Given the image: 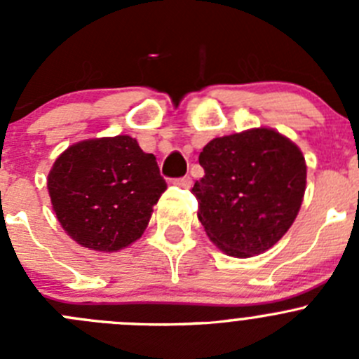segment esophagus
<instances>
[{
  "label": "esophagus",
  "instance_id": "esophagus-1",
  "mask_svg": "<svg viewBox=\"0 0 359 359\" xmlns=\"http://www.w3.org/2000/svg\"><path fill=\"white\" fill-rule=\"evenodd\" d=\"M175 186H179V187H182V189H189L191 186H193V179H191L189 175H186V177H180V179H175Z\"/></svg>",
  "mask_w": 359,
  "mask_h": 359
}]
</instances>
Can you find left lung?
I'll list each match as a JSON object with an SVG mask.
<instances>
[{
  "instance_id": "left-lung-1",
  "label": "left lung",
  "mask_w": 359,
  "mask_h": 359,
  "mask_svg": "<svg viewBox=\"0 0 359 359\" xmlns=\"http://www.w3.org/2000/svg\"><path fill=\"white\" fill-rule=\"evenodd\" d=\"M205 177L191 193L210 241L238 259L259 255L285 236L306 193L302 151L273 128L219 137L203 147Z\"/></svg>"
}]
</instances>
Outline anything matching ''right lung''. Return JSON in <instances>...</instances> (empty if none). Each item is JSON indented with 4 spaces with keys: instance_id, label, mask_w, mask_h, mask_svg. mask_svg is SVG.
Returning a JSON list of instances; mask_svg holds the SVG:
<instances>
[{
    "instance_id": "obj_1",
    "label": "right lung",
    "mask_w": 359,
    "mask_h": 359,
    "mask_svg": "<svg viewBox=\"0 0 359 359\" xmlns=\"http://www.w3.org/2000/svg\"><path fill=\"white\" fill-rule=\"evenodd\" d=\"M46 186L64 231L95 252H118L139 240L166 189L154 154L144 153L130 135L69 146Z\"/></svg>"
}]
</instances>
